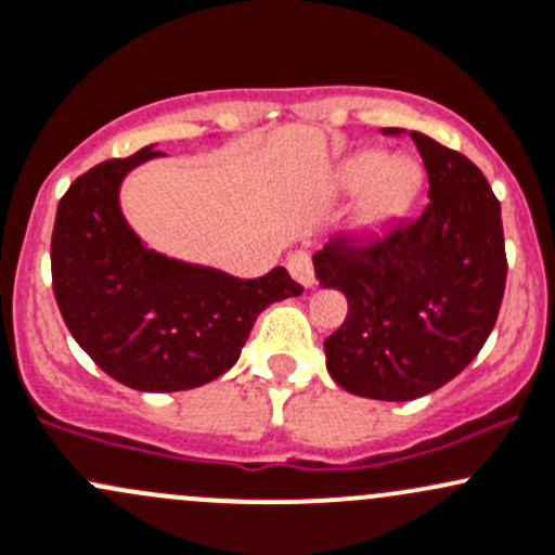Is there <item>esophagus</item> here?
<instances>
[{
	"label": "esophagus",
	"instance_id": "esophagus-1",
	"mask_svg": "<svg viewBox=\"0 0 555 555\" xmlns=\"http://www.w3.org/2000/svg\"><path fill=\"white\" fill-rule=\"evenodd\" d=\"M289 273L297 279L300 284H306V287H313L317 284V276H313V262H311V255L308 253H293L289 255V262H287Z\"/></svg>",
	"mask_w": 555,
	"mask_h": 555
}]
</instances>
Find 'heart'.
<instances>
[{
  "instance_id": "obj_1",
  "label": "heart",
  "mask_w": 555,
  "mask_h": 555,
  "mask_svg": "<svg viewBox=\"0 0 555 555\" xmlns=\"http://www.w3.org/2000/svg\"><path fill=\"white\" fill-rule=\"evenodd\" d=\"M420 183V167L410 156H385L377 151L356 154L343 165L340 185L351 194L364 191L361 223L380 225L404 212Z\"/></svg>"
}]
</instances>
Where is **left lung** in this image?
I'll return each instance as SVG.
<instances>
[{
    "instance_id": "1",
    "label": "left lung",
    "mask_w": 555,
    "mask_h": 555,
    "mask_svg": "<svg viewBox=\"0 0 555 555\" xmlns=\"http://www.w3.org/2000/svg\"><path fill=\"white\" fill-rule=\"evenodd\" d=\"M412 140L428 207L372 242L335 236L313 255L319 284L348 297L346 322L324 340L326 370L364 399L412 401L457 377L494 330L508 276L500 202L483 172L423 132Z\"/></svg>"
}]
</instances>
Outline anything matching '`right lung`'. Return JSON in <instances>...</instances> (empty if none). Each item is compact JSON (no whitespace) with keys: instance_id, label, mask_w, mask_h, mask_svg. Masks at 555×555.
Segmentation results:
<instances>
[{"instance_id":"obj_1","label":"right lung","mask_w":555,"mask_h":555,"mask_svg":"<svg viewBox=\"0 0 555 555\" xmlns=\"http://www.w3.org/2000/svg\"><path fill=\"white\" fill-rule=\"evenodd\" d=\"M162 151L140 149L79 175L57 204L52 293L74 340L127 388H199L236 364L262 308L302 293L276 266L258 279L145 249L119 209V183Z\"/></svg>"}]
</instances>
